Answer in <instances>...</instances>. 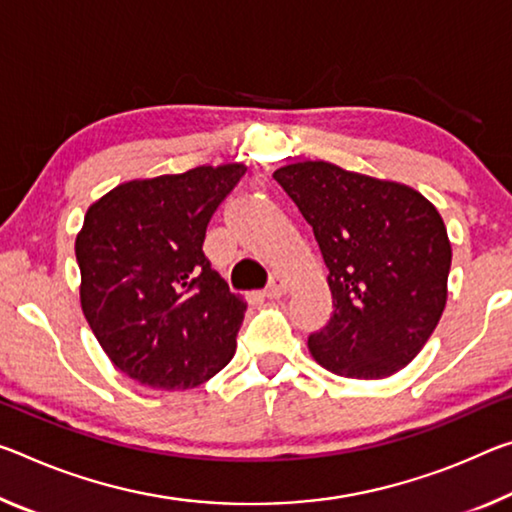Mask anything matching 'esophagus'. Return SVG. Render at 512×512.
Segmentation results:
<instances>
[{
  "instance_id": "obj_1",
  "label": "esophagus",
  "mask_w": 512,
  "mask_h": 512,
  "mask_svg": "<svg viewBox=\"0 0 512 512\" xmlns=\"http://www.w3.org/2000/svg\"><path fill=\"white\" fill-rule=\"evenodd\" d=\"M285 291H287V280L282 278L280 273H273L269 278V285H266V289H264V296L266 298H280L282 294H285Z\"/></svg>"
}]
</instances>
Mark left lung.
Wrapping results in <instances>:
<instances>
[{
    "instance_id": "1",
    "label": "left lung",
    "mask_w": 512,
    "mask_h": 512,
    "mask_svg": "<svg viewBox=\"0 0 512 512\" xmlns=\"http://www.w3.org/2000/svg\"><path fill=\"white\" fill-rule=\"evenodd\" d=\"M273 180L310 223L328 269L332 314L307 337L344 378H387L424 348L446 305L451 243L437 209L399 182L328 161L289 164Z\"/></svg>"
}]
</instances>
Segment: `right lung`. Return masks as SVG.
I'll return each instance as SVG.
<instances>
[{
  "label": "right lung",
  "mask_w": 512,
  "mask_h": 512,
  "mask_svg": "<svg viewBox=\"0 0 512 512\" xmlns=\"http://www.w3.org/2000/svg\"><path fill=\"white\" fill-rule=\"evenodd\" d=\"M243 173L225 164L134 180L86 212L75 243L81 310L109 360L141 385L198 387L232 360L246 303L202 243Z\"/></svg>",
  "instance_id": "right-lung-1"
}]
</instances>
